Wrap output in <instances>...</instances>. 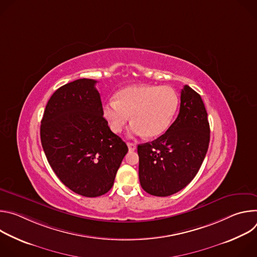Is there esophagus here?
Here are the masks:
<instances>
[{"instance_id": "1", "label": "esophagus", "mask_w": 257, "mask_h": 257, "mask_svg": "<svg viewBox=\"0 0 257 257\" xmlns=\"http://www.w3.org/2000/svg\"><path fill=\"white\" fill-rule=\"evenodd\" d=\"M127 145H128V149L130 152H134L136 150V144L135 143H132V142H127Z\"/></svg>"}]
</instances>
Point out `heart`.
Instances as JSON below:
<instances>
[{"label":"heart","instance_id":"heart-1","mask_svg":"<svg viewBox=\"0 0 257 257\" xmlns=\"http://www.w3.org/2000/svg\"><path fill=\"white\" fill-rule=\"evenodd\" d=\"M179 105L177 92L169 86L131 85L116 94L103 106L109 128L121 133L130 121L131 135L158 137L170 127Z\"/></svg>","mask_w":257,"mask_h":257}]
</instances>
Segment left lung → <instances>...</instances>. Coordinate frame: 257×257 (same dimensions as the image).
Masks as SVG:
<instances>
[{"label": "left lung", "mask_w": 257, "mask_h": 257, "mask_svg": "<svg viewBox=\"0 0 257 257\" xmlns=\"http://www.w3.org/2000/svg\"><path fill=\"white\" fill-rule=\"evenodd\" d=\"M209 133L201 96L185 85L175 122L156 140L138 145L139 181L143 190L164 197L186 187L205 158Z\"/></svg>", "instance_id": "8db88e82"}]
</instances>
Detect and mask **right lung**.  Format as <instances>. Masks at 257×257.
I'll list each match as a JSON object with an SVG mask.
<instances>
[{"label":"right lung","instance_id":"1","mask_svg":"<svg viewBox=\"0 0 257 257\" xmlns=\"http://www.w3.org/2000/svg\"><path fill=\"white\" fill-rule=\"evenodd\" d=\"M93 79H77L49 99L41 125L48 162L63 184L85 197L105 194L128 153L103 118Z\"/></svg>","mask_w":257,"mask_h":257}]
</instances>
